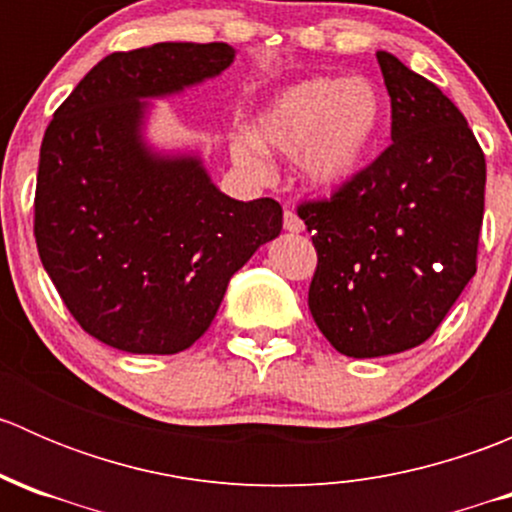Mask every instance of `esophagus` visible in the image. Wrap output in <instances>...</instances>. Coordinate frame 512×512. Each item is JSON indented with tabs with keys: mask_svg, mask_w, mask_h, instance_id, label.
I'll return each instance as SVG.
<instances>
[{
	"mask_svg": "<svg viewBox=\"0 0 512 512\" xmlns=\"http://www.w3.org/2000/svg\"><path fill=\"white\" fill-rule=\"evenodd\" d=\"M285 230L287 232H302L304 223L299 220V215L294 210H285Z\"/></svg>",
	"mask_w": 512,
	"mask_h": 512,
	"instance_id": "obj_1",
	"label": "esophagus"
}]
</instances>
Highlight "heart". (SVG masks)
Listing matches in <instances>:
<instances>
[{
    "instance_id": "1",
    "label": "heart",
    "mask_w": 512,
    "mask_h": 512,
    "mask_svg": "<svg viewBox=\"0 0 512 512\" xmlns=\"http://www.w3.org/2000/svg\"><path fill=\"white\" fill-rule=\"evenodd\" d=\"M384 126V98L366 79H309L282 91L260 113L255 136H240V163H262V148L297 158L317 188H339L369 158Z\"/></svg>"
}]
</instances>
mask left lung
<instances>
[{"mask_svg":"<svg viewBox=\"0 0 512 512\" xmlns=\"http://www.w3.org/2000/svg\"><path fill=\"white\" fill-rule=\"evenodd\" d=\"M391 96V146L304 200L317 270L309 312L337 352L399 354L426 342L476 275L485 156L436 84L376 51Z\"/></svg>","mask_w":512,"mask_h":512,"instance_id":"1","label":"left lung"}]
</instances>
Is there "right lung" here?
<instances>
[{"mask_svg":"<svg viewBox=\"0 0 512 512\" xmlns=\"http://www.w3.org/2000/svg\"><path fill=\"white\" fill-rule=\"evenodd\" d=\"M235 49L160 41L101 59L56 108L34 195L41 265L71 317L128 354H178L218 314L230 277L282 230L277 200L242 203L195 156L143 143L146 103L213 79Z\"/></svg>","mask_w":512,"mask_h":512,"instance_id":"1","label":"right lung"}]
</instances>
